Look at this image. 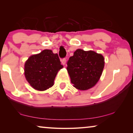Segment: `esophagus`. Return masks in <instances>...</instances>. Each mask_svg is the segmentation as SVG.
<instances>
[{"label": "esophagus", "mask_w": 133, "mask_h": 133, "mask_svg": "<svg viewBox=\"0 0 133 133\" xmlns=\"http://www.w3.org/2000/svg\"><path fill=\"white\" fill-rule=\"evenodd\" d=\"M62 64H63V65H65L66 64V58H63V59L62 60Z\"/></svg>", "instance_id": "34e87169"}]
</instances>
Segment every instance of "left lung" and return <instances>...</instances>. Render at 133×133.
<instances>
[{
  "mask_svg": "<svg viewBox=\"0 0 133 133\" xmlns=\"http://www.w3.org/2000/svg\"><path fill=\"white\" fill-rule=\"evenodd\" d=\"M67 70L74 87L86 90L96 85L102 76L104 58L94 51L76 50L67 62Z\"/></svg>",
  "mask_w": 133,
  "mask_h": 133,
  "instance_id": "8db88e82",
  "label": "left lung"
}]
</instances>
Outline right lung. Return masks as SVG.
Wrapping results in <instances>:
<instances>
[{
    "mask_svg": "<svg viewBox=\"0 0 133 133\" xmlns=\"http://www.w3.org/2000/svg\"><path fill=\"white\" fill-rule=\"evenodd\" d=\"M63 67L57 54L46 49L28 58L24 64V76L33 89L44 91L53 86L57 72Z\"/></svg>",
    "mask_w": 133,
    "mask_h": 133,
    "instance_id": "1",
    "label": "right lung"
}]
</instances>
